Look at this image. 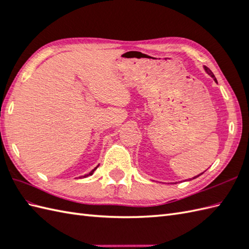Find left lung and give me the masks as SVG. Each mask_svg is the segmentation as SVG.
Masks as SVG:
<instances>
[{
    "label": "left lung",
    "mask_w": 249,
    "mask_h": 249,
    "mask_svg": "<svg viewBox=\"0 0 249 249\" xmlns=\"http://www.w3.org/2000/svg\"><path fill=\"white\" fill-rule=\"evenodd\" d=\"M203 69H205V71H206V72L209 74V76H211V77H212L213 79H214V81L217 83V80H216V78H215V76H214V73L212 72V71H211V70L210 69H208V67L207 66H203ZM200 175H201V173H200ZM200 175H198V176H196V177H194V178H192V179L193 178H196L197 177H199Z\"/></svg>",
    "instance_id": "left-lung-1"
}]
</instances>
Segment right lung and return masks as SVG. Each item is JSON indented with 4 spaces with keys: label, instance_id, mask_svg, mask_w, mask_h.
Masks as SVG:
<instances>
[{
    "label": "right lung",
    "instance_id": "obj_1",
    "mask_svg": "<svg viewBox=\"0 0 249 249\" xmlns=\"http://www.w3.org/2000/svg\"><path fill=\"white\" fill-rule=\"evenodd\" d=\"M99 167V165H97V166L94 168V169H92L91 171H90L89 173H87V175H85V176H82V177H80V178H87V177H89V176H92L93 175V172H94V170Z\"/></svg>",
    "mask_w": 249,
    "mask_h": 249
}]
</instances>
